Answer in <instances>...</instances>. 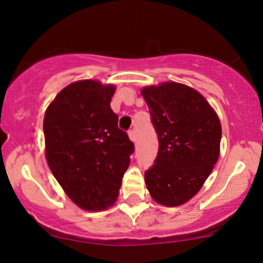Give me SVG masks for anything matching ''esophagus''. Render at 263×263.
Segmentation results:
<instances>
[{"label":"esophagus","instance_id":"1","mask_svg":"<svg viewBox=\"0 0 263 263\" xmlns=\"http://www.w3.org/2000/svg\"><path fill=\"white\" fill-rule=\"evenodd\" d=\"M128 137H129V139H130V140L133 141V143H135V141H137V134H135L134 130L129 132V133H128Z\"/></svg>","mask_w":263,"mask_h":263}]
</instances>
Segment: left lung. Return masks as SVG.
<instances>
[{
    "instance_id": "8db88e82",
    "label": "left lung",
    "mask_w": 263,
    "mask_h": 263,
    "mask_svg": "<svg viewBox=\"0 0 263 263\" xmlns=\"http://www.w3.org/2000/svg\"><path fill=\"white\" fill-rule=\"evenodd\" d=\"M140 92L159 137L145 184L159 204L182 205L199 192L218 161L220 119L198 91L183 83L161 82Z\"/></svg>"
}]
</instances>
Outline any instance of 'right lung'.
Instances as JSON below:
<instances>
[{
    "instance_id": "obj_1",
    "label": "right lung",
    "mask_w": 263,
    "mask_h": 263,
    "mask_svg": "<svg viewBox=\"0 0 263 263\" xmlns=\"http://www.w3.org/2000/svg\"><path fill=\"white\" fill-rule=\"evenodd\" d=\"M117 87L80 80L61 89L45 110V159L79 208L101 212L117 202L134 145L110 108Z\"/></svg>"
}]
</instances>
